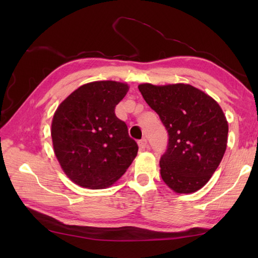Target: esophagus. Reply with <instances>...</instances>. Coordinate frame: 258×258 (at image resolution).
I'll use <instances>...</instances> for the list:
<instances>
[{"label":"esophagus","mask_w":258,"mask_h":258,"mask_svg":"<svg viewBox=\"0 0 258 258\" xmlns=\"http://www.w3.org/2000/svg\"><path fill=\"white\" fill-rule=\"evenodd\" d=\"M139 146H140L141 150H145L146 147H147V141H146V139L140 140L139 141Z\"/></svg>","instance_id":"esophagus-1"}]
</instances>
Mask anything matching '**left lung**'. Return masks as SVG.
Masks as SVG:
<instances>
[{"mask_svg": "<svg viewBox=\"0 0 258 258\" xmlns=\"http://www.w3.org/2000/svg\"><path fill=\"white\" fill-rule=\"evenodd\" d=\"M145 102L168 133L161 176L174 191L189 194L204 186L226 151L228 124L218 103L189 84L139 85Z\"/></svg>", "mask_w": 258, "mask_h": 258, "instance_id": "8db88e82", "label": "left lung"}]
</instances>
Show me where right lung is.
I'll list each match as a JSON object with an SVG mask.
<instances>
[{
	"label": "right lung",
	"instance_id": "right-lung-1",
	"mask_svg": "<svg viewBox=\"0 0 258 258\" xmlns=\"http://www.w3.org/2000/svg\"><path fill=\"white\" fill-rule=\"evenodd\" d=\"M127 91L119 82H92L69 95L54 114V153L68 177L82 187H108L138 154L127 125L115 115Z\"/></svg>",
	"mask_w": 258,
	"mask_h": 258
}]
</instances>
